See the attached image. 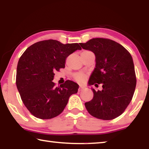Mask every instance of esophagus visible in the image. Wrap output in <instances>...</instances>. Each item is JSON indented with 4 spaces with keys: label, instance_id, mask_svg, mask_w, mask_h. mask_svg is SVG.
Instances as JSON below:
<instances>
[{
    "label": "esophagus",
    "instance_id": "1",
    "mask_svg": "<svg viewBox=\"0 0 149 149\" xmlns=\"http://www.w3.org/2000/svg\"><path fill=\"white\" fill-rule=\"evenodd\" d=\"M84 89H85V87L82 86V85H80L79 87V89H78V91H81L84 90Z\"/></svg>",
    "mask_w": 149,
    "mask_h": 149
}]
</instances>
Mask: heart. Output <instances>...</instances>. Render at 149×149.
I'll return each instance as SVG.
<instances>
[{
  "label": "heart",
  "mask_w": 149,
  "mask_h": 149,
  "mask_svg": "<svg viewBox=\"0 0 149 149\" xmlns=\"http://www.w3.org/2000/svg\"><path fill=\"white\" fill-rule=\"evenodd\" d=\"M85 52H87V51H85ZM74 78L77 81H82L84 78V75L82 74H76L74 75Z\"/></svg>",
  "instance_id": "b5f03b06"
}]
</instances>
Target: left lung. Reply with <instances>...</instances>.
Segmentation results:
<instances>
[{
    "mask_svg": "<svg viewBox=\"0 0 149 149\" xmlns=\"http://www.w3.org/2000/svg\"><path fill=\"white\" fill-rule=\"evenodd\" d=\"M95 55V68L88 85L102 84L91 100L85 103L88 112L97 118L113 120L124 112L132 99L136 87V75L132 55L122 45L112 40L93 38L79 43Z\"/></svg>",
    "mask_w": 149,
    "mask_h": 149,
    "instance_id": "obj_1",
    "label": "left lung"
}]
</instances>
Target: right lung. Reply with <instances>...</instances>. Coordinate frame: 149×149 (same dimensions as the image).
Masks as SVG:
<instances>
[{
	"mask_svg": "<svg viewBox=\"0 0 149 149\" xmlns=\"http://www.w3.org/2000/svg\"><path fill=\"white\" fill-rule=\"evenodd\" d=\"M81 48L78 43L62 44L53 39L31 45L19 58L16 86L24 105L35 117L51 119L61 114L79 85L67 80L60 87L52 81L54 72L64 68L66 58Z\"/></svg>",
	"mask_w": 149,
	"mask_h": 149,
	"instance_id": "obj_1",
	"label": "right lung"
}]
</instances>
